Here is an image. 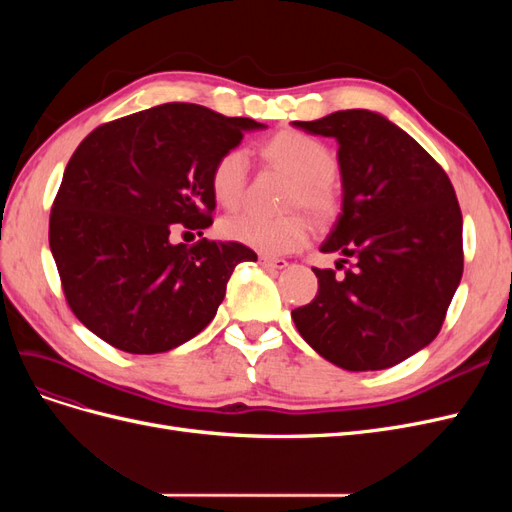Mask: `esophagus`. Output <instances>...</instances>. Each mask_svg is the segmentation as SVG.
<instances>
[{"label": "esophagus", "instance_id": "1", "mask_svg": "<svg viewBox=\"0 0 512 512\" xmlns=\"http://www.w3.org/2000/svg\"><path fill=\"white\" fill-rule=\"evenodd\" d=\"M260 265L265 269H271V271H282L288 267V262L284 258H271V256H260Z\"/></svg>", "mask_w": 512, "mask_h": 512}]
</instances>
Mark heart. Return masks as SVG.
I'll use <instances>...</instances> for the list:
<instances>
[{"label":"heart","mask_w":512,"mask_h":512,"mask_svg":"<svg viewBox=\"0 0 512 512\" xmlns=\"http://www.w3.org/2000/svg\"><path fill=\"white\" fill-rule=\"evenodd\" d=\"M262 156L292 175L286 209L303 207L314 220L327 222L339 205V188L333 177V153L318 138L299 130H282L262 145ZM247 153L239 147L224 151L209 173L211 194L226 209L243 200L247 181ZM222 237L267 256H284L299 250L312 235V224L301 213L267 218L258 213L228 215L220 222Z\"/></svg>","instance_id":"1"}]
</instances>
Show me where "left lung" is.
I'll return each mask as SVG.
<instances>
[{
	"label": "left lung",
	"instance_id": "1",
	"mask_svg": "<svg viewBox=\"0 0 512 512\" xmlns=\"http://www.w3.org/2000/svg\"><path fill=\"white\" fill-rule=\"evenodd\" d=\"M337 141L342 213L320 252L342 277L314 269L318 294L292 309L305 342L348 371L393 367L429 346L463 273L461 209L451 179L410 134L352 108L292 121Z\"/></svg>",
	"mask_w": 512,
	"mask_h": 512
}]
</instances>
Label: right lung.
<instances>
[{"label": "right lung", "mask_w": 512, "mask_h": 512, "mask_svg": "<svg viewBox=\"0 0 512 512\" xmlns=\"http://www.w3.org/2000/svg\"><path fill=\"white\" fill-rule=\"evenodd\" d=\"M265 123L168 102L96 128L76 147L51 209L49 243L74 316L130 354L196 337L224 301L232 271L258 256L241 243H173L213 224L209 173Z\"/></svg>", "instance_id": "1"}]
</instances>
